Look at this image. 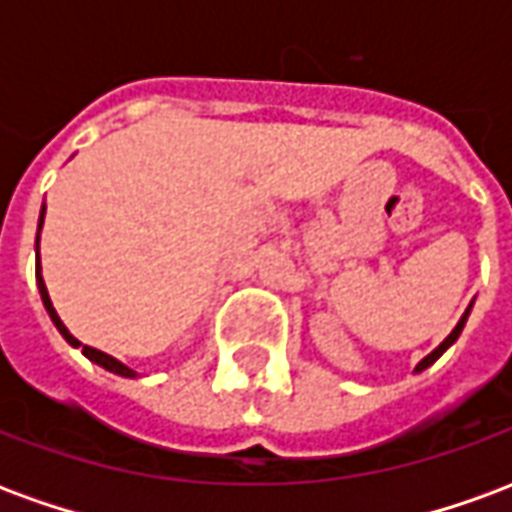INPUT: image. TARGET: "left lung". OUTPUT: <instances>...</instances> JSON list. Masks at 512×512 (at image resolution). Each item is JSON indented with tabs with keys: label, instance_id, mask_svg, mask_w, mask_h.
I'll return each instance as SVG.
<instances>
[{
	"label": "left lung",
	"instance_id": "obj_1",
	"mask_svg": "<svg viewBox=\"0 0 512 512\" xmlns=\"http://www.w3.org/2000/svg\"><path fill=\"white\" fill-rule=\"evenodd\" d=\"M466 315H469V310L463 312V318H461V321H458V326H455V329H452L450 337H447V340H444V343H441L439 348H436V351H433V354H428V356H425V359H422V362H419V365H417V373H419V370H425V367L433 365V362H436V359H439V356L444 354V351H447V348H450V345L455 343V340H458V334H461L463 323H466Z\"/></svg>",
	"mask_w": 512,
	"mask_h": 512
}]
</instances>
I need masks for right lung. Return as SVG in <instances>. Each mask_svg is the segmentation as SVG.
I'll return each instance as SVG.
<instances>
[{
  "label": "right lung",
  "instance_id": "add662e5",
  "mask_svg": "<svg viewBox=\"0 0 512 512\" xmlns=\"http://www.w3.org/2000/svg\"><path fill=\"white\" fill-rule=\"evenodd\" d=\"M43 216H46V205H43V211H40V224H43ZM40 224H38V238H40ZM35 274H38V288H40V296H43V304H46V310H49L51 315V321H54V326L60 329V334L68 340L71 345H76L79 348V340L73 337L68 329H65V323L60 321V315H57V310L51 307V299H49V290H46V282H43V277H40V255H38V268H35ZM82 354L87 356V359H93L95 365H101L104 370H109V373H117V376H123V378H134L136 373L134 370H128L126 365H120L117 359H112L109 354H104V351H95V348H90V345H82Z\"/></svg>",
  "mask_w": 512,
  "mask_h": 512
}]
</instances>
